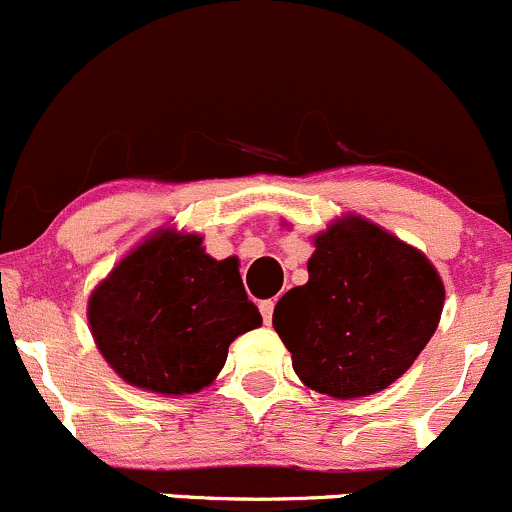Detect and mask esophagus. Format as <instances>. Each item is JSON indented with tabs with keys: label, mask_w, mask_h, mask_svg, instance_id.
<instances>
[{
	"label": "esophagus",
	"mask_w": 512,
	"mask_h": 512,
	"mask_svg": "<svg viewBox=\"0 0 512 512\" xmlns=\"http://www.w3.org/2000/svg\"><path fill=\"white\" fill-rule=\"evenodd\" d=\"M260 311H262V319H265V324H270L272 314H274V299L260 301Z\"/></svg>",
	"instance_id": "esophagus-1"
}]
</instances>
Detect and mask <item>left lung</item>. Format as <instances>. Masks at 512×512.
I'll list each match as a JSON object with an SVG mask.
<instances>
[{"label": "left lung", "mask_w": 512, "mask_h": 512, "mask_svg": "<svg viewBox=\"0 0 512 512\" xmlns=\"http://www.w3.org/2000/svg\"><path fill=\"white\" fill-rule=\"evenodd\" d=\"M444 284L427 257L363 218L316 238L309 282L274 306L297 375L324 395L385 390L434 336Z\"/></svg>", "instance_id": "8db88e82"}]
</instances>
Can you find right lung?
Returning a JSON list of instances; mask_svg holds the SVG:
<instances>
[{
  "label": "right lung",
  "instance_id": "add662e5",
  "mask_svg": "<svg viewBox=\"0 0 512 512\" xmlns=\"http://www.w3.org/2000/svg\"><path fill=\"white\" fill-rule=\"evenodd\" d=\"M88 319L120 378L161 395L213 383L230 343L262 324L238 260H213L198 235L169 230L112 270L90 297Z\"/></svg>",
  "mask_w": 512,
  "mask_h": 512
}]
</instances>
